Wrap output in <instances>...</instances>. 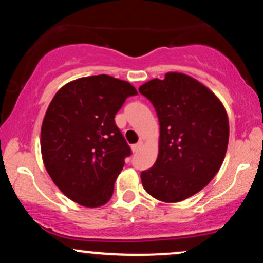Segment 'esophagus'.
<instances>
[{
	"label": "esophagus",
	"instance_id": "1",
	"mask_svg": "<svg viewBox=\"0 0 263 263\" xmlns=\"http://www.w3.org/2000/svg\"><path fill=\"white\" fill-rule=\"evenodd\" d=\"M142 144H143V142H142V141L137 142V143H136V144H134V146H132V151H134V152H138V151L141 149Z\"/></svg>",
	"mask_w": 263,
	"mask_h": 263
}]
</instances>
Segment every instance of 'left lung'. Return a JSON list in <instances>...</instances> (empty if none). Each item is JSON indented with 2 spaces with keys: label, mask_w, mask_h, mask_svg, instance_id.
I'll return each instance as SVG.
<instances>
[{
  "label": "left lung",
  "mask_w": 263,
  "mask_h": 263,
  "mask_svg": "<svg viewBox=\"0 0 263 263\" xmlns=\"http://www.w3.org/2000/svg\"><path fill=\"white\" fill-rule=\"evenodd\" d=\"M152 102L159 121V152L141 173L143 188L165 203L200 192L215 177L229 143V119L208 87L180 73H168L138 89Z\"/></svg>",
  "instance_id": "8db88e82"
}]
</instances>
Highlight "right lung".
Returning <instances> with one entry per match:
<instances>
[{
	"label": "right lung",
	"instance_id": "add662e5",
	"mask_svg": "<svg viewBox=\"0 0 263 263\" xmlns=\"http://www.w3.org/2000/svg\"><path fill=\"white\" fill-rule=\"evenodd\" d=\"M134 95L127 81L102 74L66 84L49 104L41 132L43 162L75 203L96 208L112 197L115 180L132 153L115 115Z\"/></svg>",
	"mask_w": 263,
	"mask_h": 263
}]
</instances>
